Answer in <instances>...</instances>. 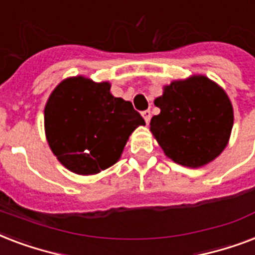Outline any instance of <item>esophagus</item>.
Returning <instances> with one entry per match:
<instances>
[{
  "label": "esophagus",
  "instance_id": "1",
  "mask_svg": "<svg viewBox=\"0 0 255 255\" xmlns=\"http://www.w3.org/2000/svg\"><path fill=\"white\" fill-rule=\"evenodd\" d=\"M141 115H143L145 123H149V120H151V111H149V110H145V111L141 112Z\"/></svg>",
  "mask_w": 255,
  "mask_h": 255
}]
</instances>
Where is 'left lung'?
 <instances>
[{"label": "left lung", "instance_id": "left-lung-1", "mask_svg": "<svg viewBox=\"0 0 255 255\" xmlns=\"http://www.w3.org/2000/svg\"><path fill=\"white\" fill-rule=\"evenodd\" d=\"M155 106L160 114L151 119V132L174 163L204 167L225 149L233 128V106L209 78L193 75L172 82Z\"/></svg>", "mask_w": 255, "mask_h": 255}]
</instances>
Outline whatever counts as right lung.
I'll list each match as a JSON object with an SVG mask.
<instances>
[{
    "label": "right lung",
    "instance_id": "obj_1",
    "mask_svg": "<svg viewBox=\"0 0 255 255\" xmlns=\"http://www.w3.org/2000/svg\"><path fill=\"white\" fill-rule=\"evenodd\" d=\"M108 82L67 78L45 107V132L59 163L77 174H95L122 156L132 132L145 122L131 102L115 98Z\"/></svg>",
    "mask_w": 255,
    "mask_h": 255
}]
</instances>
